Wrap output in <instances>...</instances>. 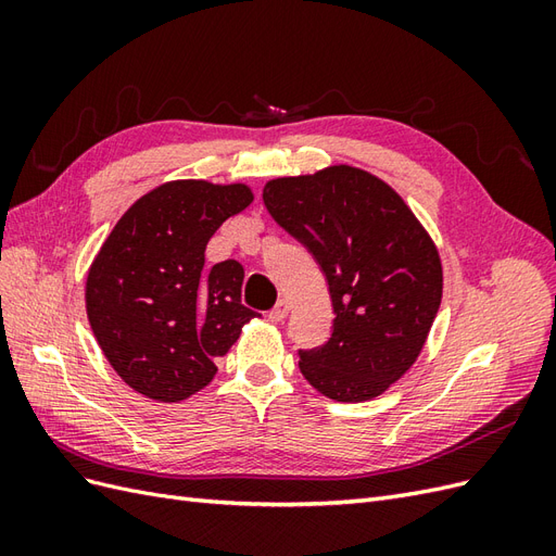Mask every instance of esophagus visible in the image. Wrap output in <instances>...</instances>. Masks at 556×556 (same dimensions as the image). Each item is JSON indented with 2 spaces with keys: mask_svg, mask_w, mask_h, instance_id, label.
<instances>
[{
  "mask_svg": "<svg viewBox=\"0 0 556 556\" xmlns=\"http://www.w3.org/2000/svg\"><path fill=\"white\" fill-rule=\"evenodd\" d=\"M288 313H290V304L285 299H280L278 304L268 311V319H271V323H282V319L288 317Z\"/></svg>",
  "mask_w": 556,
  "mask_h": 556,
  "instance_id": "1",
  "label": "esophagus"
}]
</instances>
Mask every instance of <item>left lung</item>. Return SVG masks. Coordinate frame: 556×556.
Here are the masks:
<instances>
[{
  "instance_id": "left-lung-1",
  "label": "left lung",
  "mask_w": 556,
  "mask_h": 556,
  "mask_svg": "<svg viewBox=\"0 0 556 556\" xmlns=\"http://www.w3.org/2000/svg\"><path fill=\"white\" fill-rule=\"evenodd\" d=\"M262 199L329 282L333 331L299 350L301 374L333 401L380 396L427 343L443 296L439 248L394 188L350 164L274 178Z\"/></svg>"
}]
</instances>
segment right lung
Returning a JSON list of instances; mask_svg holds the SVG:
<instances>
[{"label":"right lung","instance_id":"add662e5","mask_svg":"<svg viewBox=\"0 0 556 556\" xmlns=\"http://www.w3.org/2000/svg\"><path fill=\"white\" fill-rule=\"evenodd\" d=\"M255 194L245 182L169 180L125 211L90 264L86 311L104 357L134 392L176 403L217 374L215 357L257 313L243 266L204 268L206 245Z\"/></svg>","mask_w":556,"mask_h":556}]
</instances>
